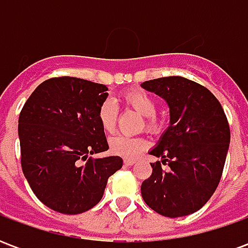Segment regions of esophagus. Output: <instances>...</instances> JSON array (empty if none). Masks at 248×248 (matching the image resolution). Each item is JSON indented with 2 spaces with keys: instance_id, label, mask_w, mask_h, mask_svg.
Listing matches in <instances>:
<instances>
[{
  "instance_id": "obj_1",
  "label": "esophagus",
  "mask_w": 248,
  "mask_h": 248,
  "mask_svg": "<svg viewBox=\"0 0 248 248\" xmlns=\"http://www.w3.org/2000/svg\"><path fill=\"white\" fill-rule=\"evenodd\" d=\"M124 163L126 165V166H133L135 163V159H124Z\"/></svg>"
}]
</instances>
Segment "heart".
<instances>
[{"mask_svg": "<svg viewBox=\"0 0 248 248\" xmlns=\"http://www.w3.org/2000/svg\"><path fill=\"white\" fill-rule=\"evenodd\" d=\"M121 101L126 108L134 110L145 118V127L151 133H159L162 129V119L156 115V101L151 94L142 89H129L121 95ZM118 108L115 103L106 99L98 108V121L105 133H113L117 126ZM110 151L122 158H135L147 147V140L142 137L115 135L108 140Z\"/></svg>", "mask_w": 248, "mask_h": 248, "instance_id": "1", "label": "heart"}]
</instances>
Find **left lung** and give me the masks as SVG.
<instances>
[{
    "instance_id": "left-lung-1",
    "label": "left lung",
    "mask_w": 248,
    "mask_h": 248,
    "mask_svg": "<svg viewBox=\"0 0 248 248\" xmlns=\"http://www.w3.org/2000/svg\"><path fill=\"white\" fill-rule=\"evenodd\" d=\"M162 97L170 108V126L151 155L169 162L151 163L153 172L140 186L142 198L155 213L186 217L211 198L223 172L230 145V126L213 93L183 77H163L140 83Z\"/></svg>"
}]
</instances>
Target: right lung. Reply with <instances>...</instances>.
I'll return each instance as SVG.
<instances>
[{
    "mask_svg": "<svg viewBox=\"0 0 248 248\" xmlns=\"http://www.w3.org/2000/svg\"><path fill=\"white\" fill-rule=\"evenodd\" d=\"M108 87L76 77L42 82L18 118L21 166L35 197L57 213H85L103 197L121 156L93 159L108 149L98 121ZM86 160V164H82Z\"/></svg>",
    "mask_w": 248,
    "mask_h": 248,
    "instance_id": "obj_1",
    "label": "right lung"
}]
</instances>
